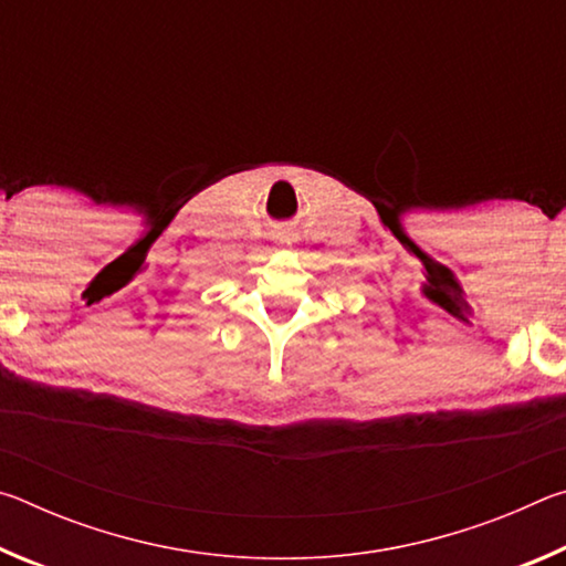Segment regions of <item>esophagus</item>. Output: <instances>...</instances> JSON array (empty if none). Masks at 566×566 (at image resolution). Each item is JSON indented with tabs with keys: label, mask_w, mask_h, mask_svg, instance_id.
I'll list each match as a JSON object with an SVG mask.
<instances>
[{
	"label": "esophagus",
	"mask_w": 566,
	"mask_h": 566,
	"mask_svg": "<svg viewBox=\"0 0 566 566\" xmlns=\"http://www.w3.org/2000/svg\"><path fill=\"white\" fill-rule=\"evenodd\" d=\"M276 239H280V242H286V239H292V234L290 232H280V234H276Z\"/></svg>",
	"instance_id": "1"
}]
</instances>
